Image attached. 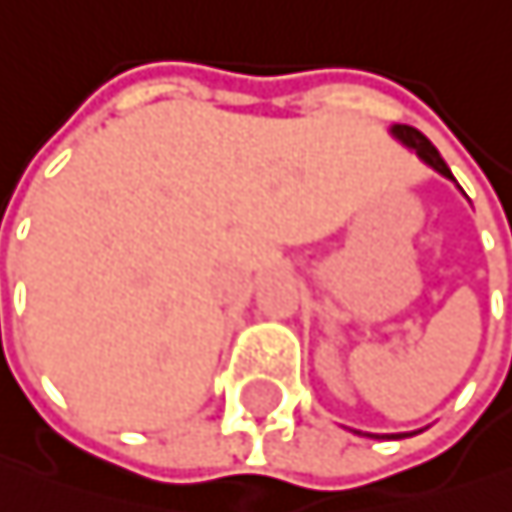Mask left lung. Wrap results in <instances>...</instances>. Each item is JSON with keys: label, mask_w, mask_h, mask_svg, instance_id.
<instances>
[{"label": "left lung", "mask_w": 512, "mask_h": 512, "mask_svg": "<svg viewBox=\"0 0 512 512\" xmlns=\"http://www.w3.org/2000/svg\"><path fill=\"white\" fill-rule=\"evenodd\" d=\"M390 134L396 137V141H399L402 147H408L411 153H415L424 165H430L433 171H439L442 178L455 181V178H451V168H448V165H445V159L439 156V150L427 141V137H424L418 128H411V125H390ZM356 433H359V430H356ZM365 436H371V439H405V436H415V433H387V436L365 433Z\"/></svg>", "instance_id": "left-lung-1"}]
</instances>
